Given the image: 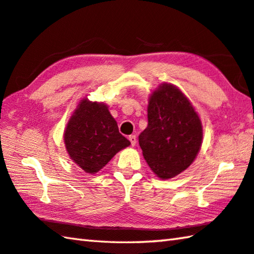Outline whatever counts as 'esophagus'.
I'll use <instances>...</instances> for the list:
<instances>
[{
    "label": "esophagus",
    "instance_id": "obj_1",
    "mask_svg": "<svg viewBox=\"0 0 254 254\" xmlns=\"http://www.w3.org/2000/svg\"><path fill=\"white\" fill-rule=\"evenodd\" d=\"M128 140H130L132 146H134L136 144V136L135 135H133V134L130 135V136H128Z\"/></svg>",
    "mask_w": 254,
    "mask_h": 254
}]
</instances>
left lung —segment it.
Listing matches in <instances>:
<instances>
[{"instance_id":"8db88e82","label":"left lung","mask_w":254,"mask_h":254,"mask_svg":"<svg viewBox=\"0 0 254 254\" xmlns=\"http://www.w3.org/2000/svg\"><path fill=\"white\" fill-rule=\"evenodd\" d=\"M199 115L181 90L159 85L149 99L147 127L139 135L145 161L160 179L173 178L192 164L202 144Z\"/></svg>"}]
</instances>
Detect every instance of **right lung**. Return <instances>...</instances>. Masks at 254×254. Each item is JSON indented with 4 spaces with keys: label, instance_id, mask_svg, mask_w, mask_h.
I'll return each mask as SVG.
<instances>
[{
    "label": "right lung",
    "instance_id": "add662e5",
    "mask_svg": "<svg viewBox=\"0 0 254 254\" xmlns=\"http://www.w3.org/2000/svg\"><path fill=\"white\" fill-rule=\"evenodd\" d=\"M64 144L73 162L94 174L131 144L104 103L81 100L64 131Z\"/></svg>",
    "mask_w": 254,
    "mask_h": 254
}]
</instances>
